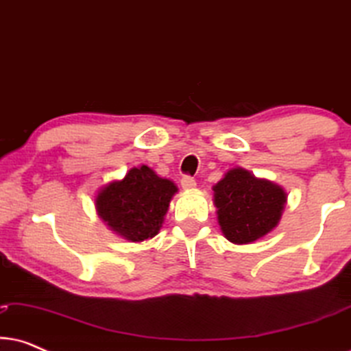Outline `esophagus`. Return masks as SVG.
Here are the masks:
<instances>
[{"label": "esophagus", "instance_id": "1", "mask_svg": "<svg viewBox=\"0 0 351 351\" xmlns=\"http://www.w3.org/2000/svg\"><path fill=\"white\" fill-rule=\"evenodd\" d=\"M180 185L184 186L185 190H191V189H195V186H196V180L191 176H184V177H182V180H180Z\"/></svg>", "mask_w": 351, "mask_h": 351}]
</instances>
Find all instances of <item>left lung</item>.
I'll list each match as a JSON object with an SVG mask.
<instances>
[{
    "label": "left lung",
    "mask_w": 351,
    "mask_h": 351,
    "mask_svg": "<svg viewBox=\"0 0 351 351\" xmlns=\"http://www.w3.org/2000/svg\"><path fill=\"white\" fill-rule=\"evenodd\" d=\"M286 193L244 169L228 171L214 186V204L225 238L247 244L265 237L280 222Z\"/></svg>",
    "instance_id": "left-lung-1"
}]
</instances>
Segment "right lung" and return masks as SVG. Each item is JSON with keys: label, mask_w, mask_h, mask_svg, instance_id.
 <instances>
[{"label": "right lung", "mask_w": 351, "mask_h": 351, "mask_svg": "<svg viewBox=\"0 0 351 351\" xmlns=\"http://www.w3.org/2000/svg\"><path fill=\"white\" fill-rule=\"evenodd\" d=\"M177 191L150 167H132L126 177L102 189L95 208L110 228L129 241H143L160 232L169 201Z\"/></svg>", "instance_id": "right-lung-1"}]
</instances>
